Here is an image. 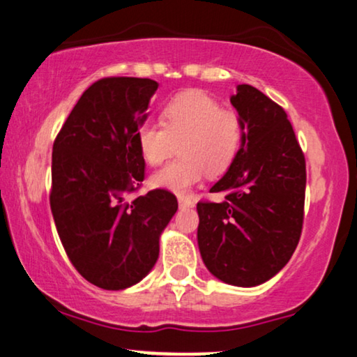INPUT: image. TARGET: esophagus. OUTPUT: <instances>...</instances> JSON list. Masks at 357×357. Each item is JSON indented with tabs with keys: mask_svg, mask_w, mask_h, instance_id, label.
Returning <instances> with one entry per match:
<instances>
[{
	"mask_svg": "<svg viewBox=\"0 0 357 357\" xmlns=\"http://www.w3.org/2000/svg\"><path fill=\"white\" fill-rule=\"evenodd\" d=\"M178 202H179V207L181 208H185V207H194V200L190 197H184V195H179L178 197Z\"/></svg>",
	"mask_w": 357,
	"mask_h": 357,
	"instance_id": "34e87169",
	"label": "esophagus"
}]
</instances>
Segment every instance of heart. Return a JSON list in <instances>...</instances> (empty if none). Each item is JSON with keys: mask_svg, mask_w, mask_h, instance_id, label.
I'll return each mask as SVG.
<instances>
[{"mask_svg": "<svg viewBox=\"0 0 357 357\" xmlns=\"http://www.w3.org/2000/svg\"><path fill=\"white\" fill-rule=\"evenodd\" d=\"M162 124L144 123L135 134L139 155L150 167H158L174 155L152 176L155 188L185 194L204 174L222 176L238 157L244 140L241 118L222 108L217 100L202 92H183L165 105Z\"/></svg>", "mask_w": 357, "mask_h": 357, "instance_id": "obj_1", "label": "heart"}]
</instances>
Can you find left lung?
I'll return each instance as SVG.
<instances>
[{
  "instance_id": "1",
  "label": "left lung",
  "mask_w": 357,
  "mask_h": 357,
  "mask_svg": "<svg viewBox=\"0 0 357 357\" xmlns=\"http://www.w3.org/2000/svg\"><path fill=\"white\" fill-rule=\"evenodd\" d=\"M231 97L244 126L234 163L199 202L197 243L208 272L233 286L262 284L288 264L304 220L305 160L284 109L252 85Z\"/></svg>"
}]
</instances>
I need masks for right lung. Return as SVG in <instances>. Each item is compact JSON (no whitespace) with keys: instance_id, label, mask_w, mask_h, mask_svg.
Returning a JSON list of instances; mask_svg holds the SVG:
<instances>
[{"instance_id":"right-lung-1","label":"right lung","mask_w":357,"mask_h":357,"mask_svg":"<svg viewBox=\"0 0 357 357\" xmlns=\"http://www.w3.org/2000/svg\"><path fill=\"white\" fill-rule=\"evenodd\" d=\"M157 89L152 79L97 80L53 144L50 205L59 239L77 272L103 289H126L147 277L178 210L165 189L126 200L144 181L135 134Z\"/></svg>"}]
</instances>
